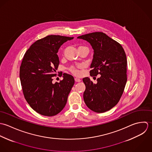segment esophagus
<instances>
[{"label":"esophagus","mask_w":152,"mask_h":152,"mask_svg":"<svg viewBox=\"0 0 152 152\" xmlns=\"http://www.w3.org/2000/svg\"><path fill=\"white\" fill-rule=\"evenodd\" d=\"M75 80L76 82H80L81 81V80H80V79L77 78V77H75Z\"/></svg>","instance_id":"esophagus-1"}]
</instances>
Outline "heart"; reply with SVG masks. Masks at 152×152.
Here are the masks:
<instances>
[{
	"label": "heart",
	"mask_w": 152,
	"mask_h": 152,
	"mask_svg": "<svg viewBox=\"0 0 152 152\" xmlns=\"http://www.w3.org/2000/svg\"><path fill=\"white\" fill-rule=\"evenodd\" d=\"M81 47V46H80ZM81 67V66H79V67H75V66H71L69 69L70 71L75 75H79L80 73L79 70H78V68Z\"/></svg>",
	"instance_id": "heart-1"
}]
</instances>
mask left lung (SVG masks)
<instances>
[{"instance_id":"left-lung-1","label":"left lung","mask_w":152,"mask_h":152,"mask_svg":"<svg viewBox=\"0 0 152 152\" xmlns=\"http://www.w3.org/2000/svg\"><path fill=\"white\" fill-rule=\"evenodd\" d=\"M88 42L93 49L90 71L91 76L100 75L97 83L89 77L83 81L86 86L83 99L93 112L103 113L119 102L127 82V59L121 44L103 32H93L77 37Z\"/></svg>"}]
</instances>
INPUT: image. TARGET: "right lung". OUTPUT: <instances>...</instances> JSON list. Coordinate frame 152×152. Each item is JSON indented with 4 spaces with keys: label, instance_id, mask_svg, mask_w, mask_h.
Wrapping results in <instances>:
<instances>
[{
    "label": "right lung",
    "instance_id": "add662e5",
    "mask_svg": "<svg viewBox=\"0 0 152 152\" xmlns=\"http://www.w3.org/2000/svg\"><path fill=\"white\" fill-rule=\"evenodd\" d=\"M73 39L47 36L33 43L24 55L19 73L23 93L31 107L42 115H56L66 104L75 83L73 77L63 73L59 83L52 81L59 64L58 50L64 42Z\"/></svg>",
    "mask_w": 152,
    "mask_h": 152
}]
</instances>
